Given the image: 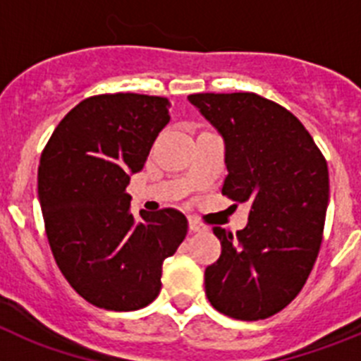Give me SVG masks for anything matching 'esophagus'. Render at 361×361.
Returning a JSON list of instances; mask_svg holds the SVG:
<instances>
[{"label": "esophagus", "mask_w": 361, "mask_h": 361, "mask_svg": "<svg viewBox=\"0 0 361 361\" xmlns=\"http://www.w3.org/2000/svg\"><path fill=\"white\" fill-rule=\"evenodd\" d=\"M188 226H190V231H193V233L206 231V226H204V224H200L199 220H197V219H193V216H191V219L188 220Z\"/></svg>", "instance_id": "esophagus-1"}]
</instances>
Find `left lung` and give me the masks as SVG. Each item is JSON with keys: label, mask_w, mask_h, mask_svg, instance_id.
I'll return each mask as SVG.
<instances>
[{"label": "left lung", "mask_w": 361, "mask_h": 361, "mask_svg": "<svg viewBox=\"0 0 361 361\" xmlns=\"http://www.w3.org/2000/svg\"><path fill=\"white\" fill-rule=\"evenodd\" d=\"M188 101L226 145L222 195L250 202L247 226L222 244L206 267L213 307L237 320H264L304 288L322 244L329 202V170L304 124L291 111L251 92L193 94Z\"/></svg>", "instance_id": "obj_1"}]
</instances>
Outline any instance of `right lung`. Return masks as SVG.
<instances>
[{
    "mask_svg": "<svg viewBox=\"0 0 361 361\" xmlns=\"http://www.w3.org/2000/svg\"><path fill=\"white\" fill-rule=\"evenodd\" d=\"M170 101L94 95L68 111L41 153L37 195L57 267L78 295L106 311H137L157 298L164 258L188 233L173 208L130 213V175L142 170Z\"/></svg>",
    "mask_w": 361,
    "mask_h": 361,
    "instance_id": "right-lung-1",
    "label": "right lung"
}]
</instances>
